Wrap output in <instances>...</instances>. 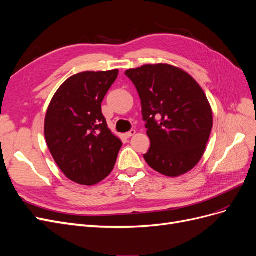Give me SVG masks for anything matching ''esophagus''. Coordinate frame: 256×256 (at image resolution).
I'll return each mask as SVG.
<instances>
[{"mask_svg": "<svg viewBox=\"0 0 256 256\" xmlns=\"http://www.w3.org/2000/svg\"><path fill=\"white\" fill-rule=\"evenodd\" d=\"M136 134V131L132 129V130H130L129 132H126V134H125V136H126V138H131V136H134Z\"/></svg>", "mask_w": 256, "mask_h": 256, "instance_id": "1", "label": "esophagus"}]
</instances>
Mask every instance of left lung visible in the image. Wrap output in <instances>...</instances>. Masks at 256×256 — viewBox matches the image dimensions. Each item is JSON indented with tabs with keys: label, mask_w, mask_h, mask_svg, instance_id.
Returning a JSON list of instances; mask_svg holds the SVG:
<instances>
[{
	"label": "left lung",
	"mask_w": 256,
	"mask_h": 256,
	"mask_svg": "<svg viewBox=\"0 0 256 256\" xmlns=\"http://www.w3.org/2000/svg\"><path fill=\"white\" fill-rule=\"evenodd\" d=\"M125 74L141 99L150 140L144 154L147 164L168 177L188 173L202 159L212 128V110L203 88L170 64H146Z\"/></svg>",
	"instance_id": "8db88e82"
}]
</instances>
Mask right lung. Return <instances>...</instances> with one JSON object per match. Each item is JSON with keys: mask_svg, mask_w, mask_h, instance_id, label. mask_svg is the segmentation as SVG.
Wrapping results in <instances>:
<instances>
[{"mask_svg": "<svg viewBox=\"0 0 256 256\" xmlns=\"http://www.w3.org/2000/svg\"><path fill=\"white\" fill-rule=\"evenodd\" d=\"M118 69L72 76L52 97L44 118V138L58 166L83 186L104 180L122 145L108 128L102 102Z\"/></svg>", "mask_w": 256, "mask_h": 256, "instance_id": "add662e5", "label": "right lung"}]
</instances>
